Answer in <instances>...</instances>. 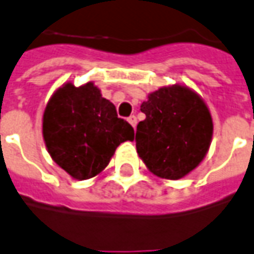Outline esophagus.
<instances>
[{
  "mask_svg": "<svg viewBox=\"0 0 254 254\" xmlns=\"http://www.w3.org/2000/svg\"><path fill=\"white\" fill-rule=\"evenodd\" d=\"M127 121H129V124H130V125H132L133 127H136V125H137L136 116H130V117L127 118Z\"/></svg>",
  "mask_w": 254,
  "mask_h": 254,
  "instance_id": "obj_1",
  "label": "esophagus"
}]
</instances>
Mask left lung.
I'll list each match as a JSON object with an SVG mask.
<instances>
[{
	"label": "left lung",
	"mask_w": 254,
	"mask_h": 254,
	"mask_svg": "<svg viewBox=\"0 0 254 254\" xmlns=\"http://www.w3.org/2000/svg\"><path fill=\"white\" fill-rule=\"evenodd\" d=\"M141 112L145 120L137 125V153L153 174L180 179L203 160L213 120L196 94L182 86L159 89L142 102Z\"/></svg>",
	"instance_id": "8db88e82"
}]
</instances>
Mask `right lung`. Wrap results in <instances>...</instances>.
Segmentation results:
<instances>
[{
    "instance_id": "add662e5",
    "label": "right lung",
    "mask_w": 254,
    "mask_h": 254,
    "mask_svg": "<svg viewBox=\"0 0 254 254\" xmlns=\"http://www.w3.org/2000/svg\"><path fill=\"white\" fill-rule=\"evenodd\" d=\"M51 157L75 179H90L109 164L121 142L132 141V125L117 116L91 82L67 83L51 98L43 117Z\"/></svg>"
}]
</instances>
